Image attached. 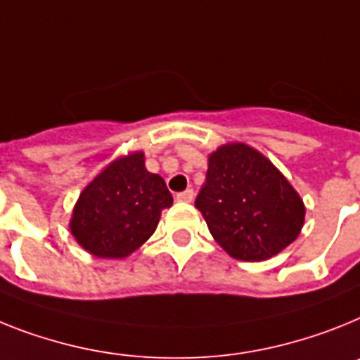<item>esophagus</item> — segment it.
Listing matches in <instances>:
<instances>
[{
  "label": "esophagus",
  "instance_id": "34e87169",
  "mask_svg": "<svg viewBox=\"0 0 360 360\" xmlns=\"http://www.w3.org/2000/svg\"><path fill=\"white\" fill-rule=\"evenodd\" d=\"M175 199L181 201V203H192V201H194V190H185V192H181V194L175 195Z\"/></svg>",
  "mask_w": 360,
  "mask_h": 360
}]
</instances>
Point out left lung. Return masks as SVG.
Instances as JSON below:
<instances>
[{
    "instance_id": "1",
    "label": "left lung",
    "mask_w": 360,
    "mask_h": 360,
    "mask_svg": "<svg viewBox=\"0 0 360 360\" xmlns=\"http://www.w3.org/2000/svg\"><path fill=\"white\" fill-rule=\"evenodd\" d=\"M195 208L217 245L241 262H264L282 252L306 219V205L288 177L245 143H226L208 153Z\"/></svg>"
}]
</instances>
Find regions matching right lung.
<instances>
[{"label":"right lung","instance_id":"add662e5","mask_svg":"<svg viewBox=\"0 0 360 360\" xmlns=\"http://www.w3.org/2000/svg\"><path fill=\"white\" fill-rule=\"evenodd\" d=\"M174 198L161 175L146 170L144 152L120 155L87 183L72 207L69 231L96 258L122 259L150 240Z\"/></svg>","mask_w":360,"mask_h":360}]
</instances>
